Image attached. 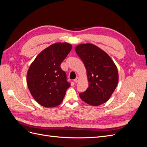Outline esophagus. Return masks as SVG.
Here are the masks:
<instances>
[{"label": "esophagus", "instance_id": "esophagus-1", "mask_svg": "<svg viewBox=\"0 0 147 147\" xmlns=\"http://www.w3.org/2000/svg\"><path fill=\"white\" fill-rule=\"evenodd\" d=\"M79 81V78L78 77H77L76 78H75L74 80V82H75V83H77Z\"/></svg>", "mask_w": 147, "mask_h": 147}]
</instances>
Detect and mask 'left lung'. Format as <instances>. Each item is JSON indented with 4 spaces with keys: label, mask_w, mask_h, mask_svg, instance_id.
I'll return each instance as SVG.
<instances>
[{
    "label": "left lung",
    "mask_w": 147,
    "mask_h": 147,
    "mask_svg": "<svg viewBox=\"0 0 147 147\" xmlns=\"http://www.w3.org/2000/svg\"><path fill=\"white\" fill-rule=\"evenodd\" d=\"M75 51L85 66L89 82V87L79 93L80 97L92 106L105 103L118 82L116 65L105 52L92 44H80L75 48Z\"/></svg>",
    "instance_id": "obj_1"
}]
</instances>
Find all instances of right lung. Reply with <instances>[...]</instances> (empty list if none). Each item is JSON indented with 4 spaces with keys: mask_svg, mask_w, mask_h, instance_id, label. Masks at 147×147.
<instances>
[{
    "mask_svg": "<svg viewBox=\"0 0 147 147\" xmlns=\"http://www.w3.org/2000/svg\"><path fill=\"white\" fill-rule=\"evenodd\" d=\"M72 45L57 43L43 50L30 65L27 74L29 90L35 100L45 107H53L63 100L70 83L61 64Z\"/></svg>",
    "mask_w": 147,
    "mask_h": 147,
    "instance_id": "add662e5",
    "label": "right lung"
}]
</instances>
